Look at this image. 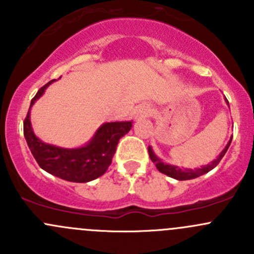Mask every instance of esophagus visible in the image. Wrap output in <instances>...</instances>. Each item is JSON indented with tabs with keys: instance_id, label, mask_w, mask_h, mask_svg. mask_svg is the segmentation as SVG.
Segmentation results:
<instances>
[{
	"instance_id": "obj_1",
	"label": "esophagus",
	"mask_w": 254,
	"mask_h": 254,
	"mask_svg": "<svg viewBox=\"0 0 254 254\" xmlns=\"http://www.w3.org/2000/svg\"><path fill=\"white\" fill-rule=\"evenodd\" d=\"M150 112H151V109L148 108V107H141V108H139V111H137L136 117L137 118H145L150 114Z\"/></svg>"
}]
</instances>
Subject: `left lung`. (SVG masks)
I'll return each instance as SVG.
<instances>
[{"instance_id":"1","label":"left lung","mask_w":254,"mask_h":254,"mask_svg":"<svg viewBox=\"0 0 254 254\" xmlns=\"http://www.w3.org/2000/svg\"><path fill=\"white\" fill-rule=\"evenodd\" d=\"M227 104H229V102H227ZM231 141H232V137H231V139H230V141L227 142L226 147H225L224 150L221 151V153H220V155L217 156L216 160H214V161H212V162L207 163L206 166H201L200 168H194V170H190V168H179V167H177V166L168 165V163L162 162V160H161V158H158L157 156H156L155 153H153V151H152V148H151V146H148V155H150L151 161H152V162L155 163L156 167H157V170L160 171L161 173H163V175L171 177V178L178 179V181H188V179L198 178V177L205 175V173L210 172V171H211L212 168L216 167V166L219 165L220 161L222 160V157H224V156H225V153H226L227 148L230 147V143H231Z\"/></svg>"}]
</instances>
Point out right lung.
Instances as JSON below:
<instances>
[{"label": "right lung", "mask_w": 254, "mask_h": 254, "mask_svg": "<svg viewBox=\"0 0 254 254\" xmlns=\"http://www.w3.org/2000/svg\"><path fill=\"white\" fill-rule=\"evenodd\" d=\"M51 79L43 86L30 102L29 111L23 122V131L28 147L38 165L50 175L68 182L86 183L98 178L107 172L119 140L129 132L132 122L106 123L96 131L88 143L77 148H63L43 142L33 132L30 123V109L43 96Z\"/></svg>", "instance_id": "obj_1"}]
</instances>
